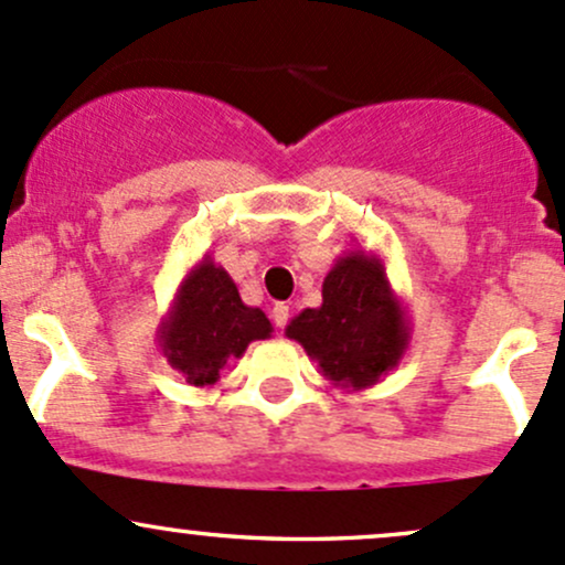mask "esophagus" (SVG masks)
Instances as JSON below:
<instances>
[{
  "instance_id": "34e87169",
  "label": "esophagus",
  "mask_w": 565,
  "mask_h": 565,
  "mask_svg": "<svg viewBox=\"0 0 565 565\" xmlns=\"http://www.w3.org/2000/svg\"><path fill=\"white\" fill-rule=\"evenodd\" d=\"M270 319H273V324H276L278 330L287 328V322H289V306H287V302H276V306H273V311H270Z\"/></svg>"
}]
</instances>
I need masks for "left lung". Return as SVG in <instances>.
<instances>
[{
	"mask_svg": "<svg viewBox=\"0 0 565 565\" xmlns=\"http://www.w3.org/2000/svg\"><path fill=\"white\" fill-rule=\"evenodd\" d=\"M319 373L335 387L360 392L382 382L412 343V319L379 254L347 252L322 281V306L302 308L287 324Z\"/></svg>",
	"mask_w": 565,
	"mask_h": 565,
	"instance_id": "left-lung-1",
	"label": "left lung"
}]
</instances>
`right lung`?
Returning a JSON list of instances; mask_svg holds the SVG:
<instances>
[{"instance_id": "obj_1", "label": "right lung", "mask_w": 565, "mask_h": 565, "mask_svg": "<svg viewBox=\"0 0 565 565\" xmlns=\"http://www.w3.org/2000/svg\"><path fill=\"white\" fill-rule=\"evenodd\" d=\"M270 332L265 311L246 306L230 273L205 254L178 284L157 341L170 367L203 390L222 379L230 360L243 358L248 343L265 341Z\"/></svg>"}]
</instances>
